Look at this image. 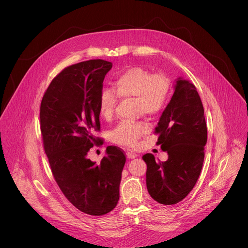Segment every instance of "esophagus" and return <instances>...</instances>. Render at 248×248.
<instances>
[{
    "instance_id": "obj_1",
    "label": "esophagus",
    "mask_w": 248,
    "mask_h": 248,
    "mask_svg": "<svg viewBox=\"0 0 248 248\" xmlns=\"http://www.w3.org/2000/svg\"><path fill=\"white\" fill-rule=\"evenodd\" d=\"M137 157V154H135V153H132V152H127L126 153V158L127 159H135Z\"/></svg>"
}]
</instances>
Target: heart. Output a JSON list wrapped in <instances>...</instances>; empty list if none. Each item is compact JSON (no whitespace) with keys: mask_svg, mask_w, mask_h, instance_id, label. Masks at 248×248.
Instances as JSON below:
<instances>
[{"mask_svg":"<svg viewBox=\"0 0 248 248\" xmlns=\"http://www.w3.org/2000/svg\"><path fill=\"white\" fill-rule=\"evenodd\" d=\"M113 88L118 97L134 99L139 114L156 116L168 102L170 82L162 75H152L141 67H130L117 77ZM114 93L109 89H104L100 93L99 113L105 120L111 119L114 115L118 103ZM147 131L148 126L144 123L123 122L113 130L112 139L118 144L133 147Z\"/></svg>","mask_w":248,"mask_h":248,"instance_id":"1","label":"heart"}]
</instances>
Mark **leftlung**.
<instances>
[{"mask_svg": "<svg viewBox=\"0 0 248 248\" xmlns=\"http://www.w3.org/2000/svg\"><path fill=\"white\" fill-rule=\"evenodd\" d=\"M158 144L168 153L161 162L147 153L146 186L158 203L172 205L182 201L194 187L204 161L207 126L204 109L195 86L184 78L175 79L173 94L162 113Z\"/></svg>", "mask_w": 248, "mask_h": 248, "instance_id": "left-lung-1", "label": "left lung"}]
</instances>
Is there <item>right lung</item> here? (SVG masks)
I'll return each instance as SVG.
<instances>
[{
    "instance_id": "add662e5",
    "label": "right lung",
    "mask_w": 248,
    "mask_h": 248,
    "mask_svg": "<svg viewBox=\"0 0 248 248\" xmlns=\"http://www.w3.org/2000/svg\"><path fill=\"white\" fill-rule=\"evenodd\" d=\"M113 64L104 60L81 62L64 68L51 82L40 107V127L45 153L54 178L75 207L102 216L120 198L125 156L109 146L99 164L87 158L101 139L99 97L105 76Z\"/></svg>"
}]
</instances>
